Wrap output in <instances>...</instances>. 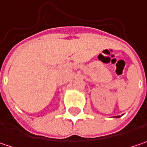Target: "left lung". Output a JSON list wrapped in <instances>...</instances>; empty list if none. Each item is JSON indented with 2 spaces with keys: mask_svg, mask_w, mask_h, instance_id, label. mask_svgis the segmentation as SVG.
I'll return each instance as SVG.
<instances>
[{
  "mask_svg": "<svg viewBox=\"0 0 147 147\" xmlns=\"http://www.w3.org/2000/svg\"><path fill=\"white\" fill-rule=\"evenodd\" d=\"M116 118H119V117H121V116H117V117H115Z\"/></svg>",
  "mask_w": 147,
  "mask_h": 147,
  "instance_id": "1",
  "label": "left lung"
}]
</instances>
